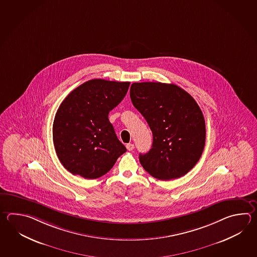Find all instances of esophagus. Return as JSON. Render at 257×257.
<instances>
[{
  "label": "esophagus",
  "instance_id": "34e87169",
  "mask_svg": "<svg viewBox=\"0 0 257 257\" xmlns=\"http://www.w3.org/2000/svg\"><path fill=\"white\" fill-rule=\"evenodd\" d=\"M126 148H127L128 151H133L134 148H135V146H134L133 144H127V145H126Z\"/></svg>",
  "mask_w": 257,
  "mask_h": 257
}]
</instances>
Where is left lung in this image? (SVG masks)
I'll use <instances>...</instances> for the list:
<instances>
[{"instance_id": "obj_1", "label": "left lung", "mask_w": 257, "mask_h": 257, "mask_svg": "<svg viewBox=\"0 0 257 257\" xmlns=\"http://www.w3.org/2000/svg\"><path fill=\"white\" fill-rule=\"evenodd\" d=\"M134 106L153 134L152 148L139 156L143 168L161 180L178 178L198 163L205 147L206 129L196 100L175 84H132Z\"/></svg>"}]
</instances>
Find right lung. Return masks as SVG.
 <instances>
[{"instance_id":"add662e5","label":"right lung","mask_w":257,"mask_h":257,"mask_svg":"<svg viewBox=\"0 0 257 257\" xmlns=\"http://www.w3.org/2000/svg\"><path fill=\"white\" fill-rule=\"evenodd\" d=\"M129 86L130 82L91 79L62 101L53 122V142L59 161L70 173L100 178L126 152L108 116Z\"/></svg>"}]
</instances>
